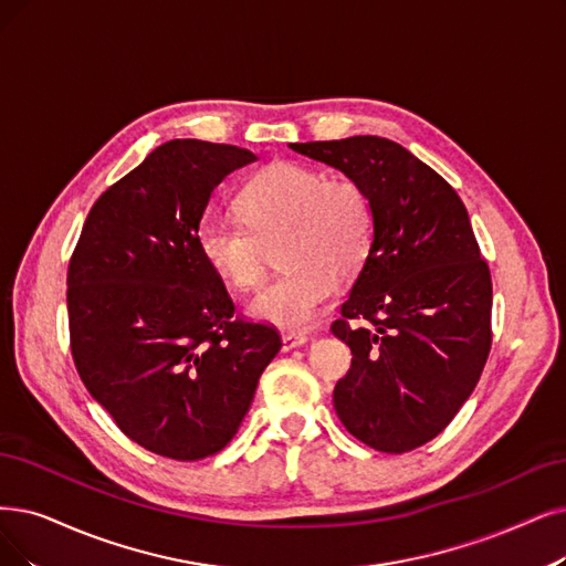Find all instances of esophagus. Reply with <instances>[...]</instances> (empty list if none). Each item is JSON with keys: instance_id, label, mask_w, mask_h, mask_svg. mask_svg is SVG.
<instances>
[{"instance_id": "34e87169", "label": "esophagus", "mask_w": 566, "mask_h": 566, "mask_svg": "<svg viewBox=\"0 0 566 566\" xmlns=\"http://www.w3.org/2000/svg\"><path fill=\"white\" fill-rule=\"evenodd\" d=\"M281 342H283V350L290 353V350H295V348L308 344V336L306 334H283Z\"/></svg>"}]
</instances>
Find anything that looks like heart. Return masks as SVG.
<instances>
[{
	"mask_svg": "<svg viewBox=\"0 0 566 566\" xmlns=\"http://www.w3.org/2000/svg\"><path fill=\"white\" fill-rule=\"evenodd\" d=\"M237 213L205 216L197 224L199 258L237 290H253L264 274L266 245L281 243L283 276L248 304L255 321L304 329L327 306L336 279L365 266L374 243V209L365 188L348 178L276 163L255 174L237 195Z\"/></svg>",
	"mask_w": 566,
	"mask_h": 566,
	"instance_id": "obj_1",
	"label": "heart"
}]
</instances>
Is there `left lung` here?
Here are the masks:
<instances>
[{
	"label": "left lung",
	"mask_w": 566,
	"mask_h": 566,
	"mask_svg": "<svg viewBox=\"0 0 566 566\" xmlns=\"http://www.w3.org/2000/svg\"><path fill=\"white\" fill-rule=\"evenodd\" d=\"M290 148L346 174L371 201V251L332 325L353 353L334 409L361 443L406 453L455 418L490 353L492 281L469 213L432 167L395 142Z\"/></svg>",
	"instance_id": "left-lung-1"
}]
</instances>
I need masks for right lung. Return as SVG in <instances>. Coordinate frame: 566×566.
Listing matches in <instances>:
<instances>
[{
    "label": "right lung",
    "instance_id": "1",
    "mask_svg": "<svg viewBox=\"0 0 566 566\" xmlns=\"http://www.w3.org/2000/svg\"><path fill=\"white\" fill-rule=\"evenodd\" d=\"M258 160L228 144L174 139L90 209L66 274L76 369L123 432L192 462L232 441L281 350L266 325L234 321L195 232L222 178Z\"/></svg>",
    "mask_w": 566,
    "mask_h": 566
}]
</instances>
